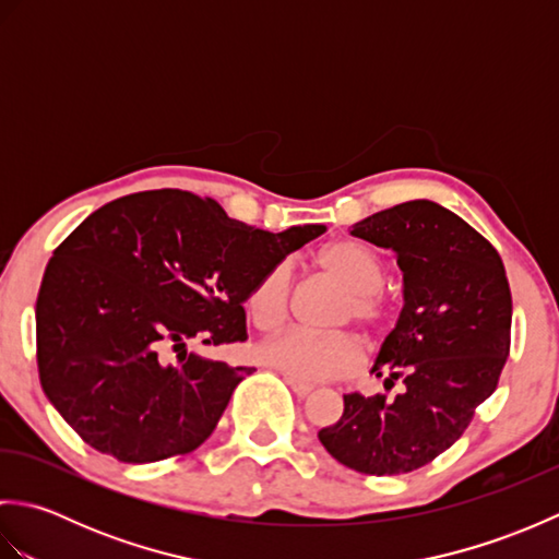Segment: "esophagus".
Returning <instances> with one entry per match:
<instances>
[{"label": "esophagus", "mask_w": 559, "mask_h": 559, "mask_svg": "<svg viewBox=\"0 0 559 559\" xmlns=\"http://www.w3.org/2000/svg\"><path fill=\"white\" fill-rule=\"evenodd\" d=\"M286 382L290 384V389H293L298 396H307V394H312V391H314L312 384L300 382V379H295V377H286Z\"/></svg>", "instance_id": "obj_1"}]
</instances>
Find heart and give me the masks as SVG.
<instances>
[{
  "label": "heart",
  "mask_w": 559,
  "mask_h": 559,
  "mask_svg": "<svg viewBox=\"0 0 559 559\" xmlns=\"http://www.w3.org/2000/svg\"><path fill=\"white\" fill-rule=\"evenodd\" d=\"M317 261L348 290V300L341 305L336 317L338 322H355L372 343L384 341L391 326V312L386 300L377 293L384 283L382 259L362 242L336 240L319 252ZM245 307L252 324L264 334L286 324L290 310L288 264L271 266L249 290ZM259 358L273 370L286 372L300 382H319V379L353 372L362 353L360 343L348 334H314V331L293 329L264 343Z\"/></svg>",
  "instance_id": "b5f03b06"
}]
</instances>
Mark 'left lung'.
Wrapping results in <instances>:
<instances>
[{"label": "left lung", "mask_w": 559, "mask_h": 559, "mask_svg": "<svg viewBox=\"0 0 559 559\" xmlns=\"http://www.w3.org/2000/svg\"><path fill=\"white\" fill-rule=\"evenodd\" d=\"M350 235L391 249L403 310L372 374L394 396H343L319 430L331 456L367 476H399L447 451L492 396L509 355L512 293L497 249L456 213L427 199L379 211Z\"/></svg>", "instance_id": "left-lung-1"}]
</instances>
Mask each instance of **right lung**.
<instances>
[{
    "label": "right lung",
    "instance_id": "add662e5",
    "mask_svg": "<svg viewBox=\"0 0 559 559\" xmlns=\"http://www.w3.org/2000/svg\"><path fill=\"white\" fill-rule=\"evenodd\" d=\"M324 230H259L182 189L93 211L55 249L35 302L45 396L117 461L189 454L254 367L201 358L187 343L247 341L249 290Z\"/></svg>",
    "mask_w": 559,
    "mask_h": 559
}]
</instances>
